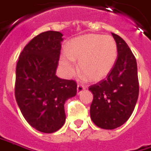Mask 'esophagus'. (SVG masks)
Returning a JSON list of instances; mask_svg holds the SVG:
<instances>
[{"label":"esophagus","instance_id":"1","mask_svg":"<svg viewBox=\"0 0 151 151\" xmlns=\"http://www.w3.org/2000/svg\"><path fill=\"white\" fill-rule=\"evenodd\" d=\"M83 89H85V87L83 85V84H78L77 86V93L79 95L80 93H82V91Z\"/></svg>","mask_w":151,"mask_h":151}]
</instances>
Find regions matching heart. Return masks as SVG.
Masks as SVG:
<instances>
[{
	"label": "heart",
	"instance_id": "obj_1",
	"mask_svg": "<svg viewBox=\"0 0 151 151\" xmlns=\"http://www.w3.org/2000/svg\"><path fill=\"white\" fill-rule=\"evenodd\" d=\"M117 58V45L112 37L88 34L73 40L68 52L60 58L64 73L68 77L78 69L90 81H101L111 72Z\"/></svg>",
	"mask_w": 151,
	"mask_h": 151
}]
</instances>
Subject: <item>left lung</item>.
Instances as JSON below:
<instances>
[{
	"label": "left lung",
	"instance_id": "1",
	"mask_svg": "<svg viewBox=\"0 0 151 151\" xmlns=\"http://www.w3.org/2000/svg\"><path fill=\"white\" fill-rule=\"evenodd\" d=\"M117 45V58L106 78L88 87L93 94L90 117L99 128L114 129L132 115L139 97L136 58L121 37L112 33Z\"/></svg>",
	"mask_w": 151,
	"mask_h": 151
}]
</instances>
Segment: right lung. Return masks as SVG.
<instances>
[{"mask_svg": "<svg viewBox=\"0 0 151 151\" xmlns=\"http://www.w3.org/2000/svg\"><path fill=\"white\" fill-rule=\"evenodd\" d=\"M63 40L60 32H43L25 45L17 63V103L30 126L46 134L63 127L65 101L77 94L74 80L56 75Z\"/></svg>", "mask_w": 151, "mask_h": 151, "instance_id": "add662e5", "label": "right lung"}]
</instances>
